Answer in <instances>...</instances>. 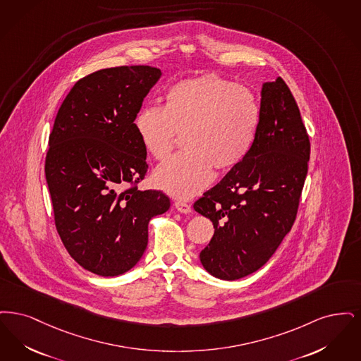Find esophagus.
Wrapping results in <instances>:
<instances>
[{
	"label": "esophagus",
	"instance_id": "esophagus-1",
	"mask_svg": "<svg viewBox=\"0 0 361 361\" xmlns=\"http://www.w3.org/2000/svg\"><path fill=\"white\" fill-rule=\"evenodd\" d=\"M175 209L179 212V213H183V214H188L191 213V206L183 202V201H176L175 202Z\"/></svg>",
	"mask_w": 361,
	"mask_h": 361
}]
</instances>
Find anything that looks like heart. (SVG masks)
<instances>
[{
    "mask_svg": "<svg viewBox=\"0 0 361 361\" xmlns=\"http://www.w3.org/2000/svg\"><path fill=\"white\" fill-rule=\"evenodd\" d=\"M260 124L256 95L245 86L217 75L173 85L164 104L141 108L135 132L149 157L166 160L183 136L185 154L154 173L157 188L176 198H191L213 178V167L229 171L248 157Z\"/></svg>",
    "mask_w": 361,
    "mask_h": 361,
    "instance_id": "obj_1",
    "label": "heart"
}]
</instances>
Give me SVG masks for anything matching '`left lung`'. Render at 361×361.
<instances>
[{"mask_svg":"<svg viewBox=\"0 0 361 361\" xmlns=\"http://www.w3.org/2000/svg\"><path fill=\"white\" fill-rule=\"evenodd\" d=\"M309 159L310 141L288 86L281 77L266 82L248 157L194 204L214 226L200 253L210 275L235 281L266 264L293 228Z\"/></svg>","mask_w":361,"mask_h":361,"instance_id":"obj_1","label":"left lung"}]
</instances>
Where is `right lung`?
Segmentation results:
<instances>
[{
  "instance_id": "1",
  "label": "right lung",
  "mask_w": 361,
  "mask_h": 361,
  "mask_svg": "<svg viewBox=\"0 0 361 361\" xmlns=\"http://www.w3.org/2000/svg\"><path fill=\"white\" fill-rule=\"evenodd\" d=\"M160 75L157 67L121 66L79 79L49 133L46 179L56 231L79 266L99 276L136 266L149 221L170 209L161 191L137 188L148 164L133 120Z\"/></svg>"
}]
</instances>
